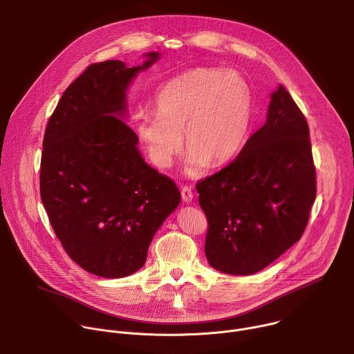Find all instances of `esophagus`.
Instances as JSON below:
<instances>
[{
  "instance_id": "esophagus-1",
  "label": "esophagus",
  "mask_w": 354,
  "mask_h": 354,
  "mask_svg": "<svg viewBox=\"0 0 354 354\" xmlns=\"http://www.w3.org/2000/svg\"><path fill=\"white\" fill-rule=\"evenodd\" d=\"M180 194H182V200L185 201V203H190V201L193 200V192L189 186H182Z\"/></svg>"
}]
</instances>
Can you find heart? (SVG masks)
Here are the masks:
<instances>
[{"label":"heart","mask_w":354,"mask_h":354,"mask_svg":"<svg viewBox=\"0 0 354 354\" xmlns=\"http://www.w3.org/2000/svg\"><path fill=\"white\" fill-rule=\"evenodd\" d=\"M157 113H138L136 131L149 160L169 168L190 147L186 174L201 175L209 161L223 164L241 148L252 120L254 95L235 71L198 67L169 81L157 95Z\"/></svg>","instance_id":"heart-1"}]
</instances>
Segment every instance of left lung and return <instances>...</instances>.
Instances as JSON below:
<instances>
[{"label":"left lung","instance_id":"left-lung-1","mask_svg":"<svg viewBox=\"0 0 354 354\" xmlns=\"http://www.w3.org/2000/svg\"><path fill=\"white\" fill-rule=\"evenodd\" d=\"M196 189L209 223L206 258L216 270L254 274L299 241L317 175L308 123L283 85L238 157Z\"/></svg>","mask_w":354,"mask_h":354}]
</instances>
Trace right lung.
Instances as JSON below:
<instances>
[{
	"label": "right lung",
	"instance_id": "1",
	"mask_svg": "<svg viewBox=\"0 0 354 354\" xmlns=\"http://www.w3.org/2000/svg\"><path fill=\"white\" fill-rule=\"evenodd\" d=\"M142 66L91 64L50 116L40 161V197L67 255L84 270L119 279L141 269L148 246L178 207L175 182L151 168L122 120L131 80Z\"/></svg>",
	"mask_w": 354,
	"mask_h": 354
}]
</instances>
